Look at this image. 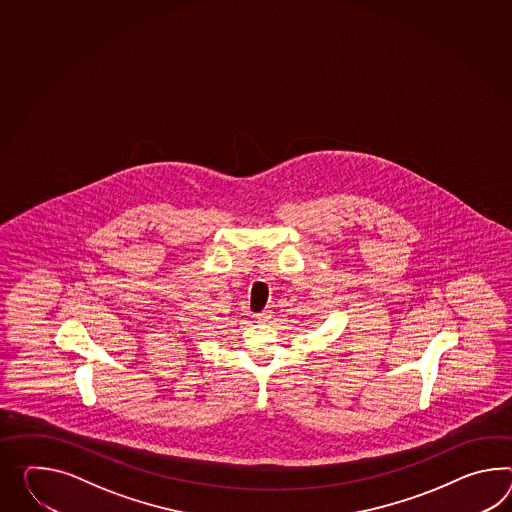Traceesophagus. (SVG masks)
<instances>
[{"label": "esophagus", "instance_id": "obj_1", "mask_svg": "<svg viewBox=\"0 0 512 512\" xmlns=\"http://www.w3.org/2000/svg\"><path fill=\"white\" fill-rule=\"evenodd\" d=\"M255 320L257 322H268L270 320V312H259V314H255Z\"/></svg>", "mask_w": 512, "mask_h": 512}]
</instances>
